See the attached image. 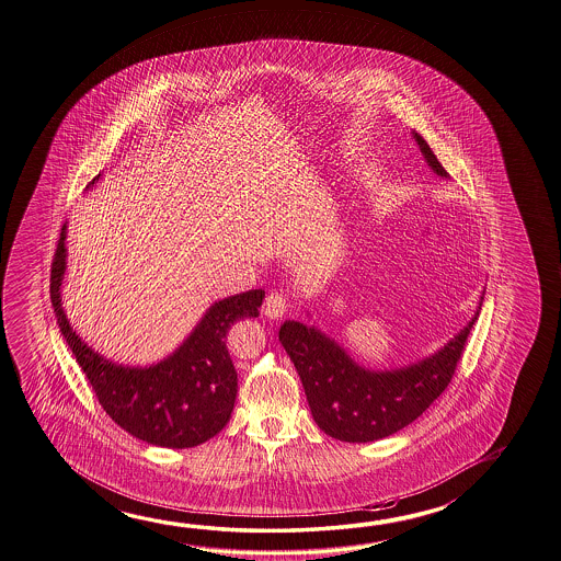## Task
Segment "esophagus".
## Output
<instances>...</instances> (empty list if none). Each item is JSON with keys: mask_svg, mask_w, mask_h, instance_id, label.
Masks as SVG:
<instances>
[{"mask_svg": "<svg viewBox=\"0 0 561 561\" xmlns=\"http://www.w3.org/2000/svg\"><path fill=\"white\" fill-rule=\"evenodd\" d=\"M288 310V296L280 290H273L268 293L265 298V305H263V314L271 320H278L283 318Z\"/></svg>", "mask_w": 561, "mask_h": 561, "instance_id": "1", "label": "esophagus"}]
</instances>
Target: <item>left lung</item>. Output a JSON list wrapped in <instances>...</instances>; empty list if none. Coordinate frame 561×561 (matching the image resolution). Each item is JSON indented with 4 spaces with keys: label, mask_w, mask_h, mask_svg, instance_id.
Wrapping results in <instances>:
<instances>
[{
    "label": "left lung",
    "mask_w": 561,
    "mask_h": 561,
    "mask_svg": "<svg viewBox=\"0 0 561 561\" xmlns=\"http://www.w3.org/2000/svg\"><path fill=\"white\" fill-rule=\"evenodd\" d=\"M425 162L438 178L448 173L425 138L413 130ZM479 306L469 324L438 347L435 354L393 369L357 364L334 337L320 328L286 320L278 340L295 364L318 427L346 443H369L408 427L445 391L465 350L470 328L479 320Z\"/></svg>",
    "instance_id": "8db88e82"
}]
</instances>
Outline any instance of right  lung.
<instances>
[{
	"label": "right lung",
	"mask_w": 561,
	"mask_h": 561,
	"mask_svg": "<svg viewBox=\"0 0 561 561\" xmlns=\"http://www.w3.org/2000/svg\"><path fill=\"white\" fill-rule=\"evenodd\" d=\"M101 175L87 185V192ZM65 241L67 224L53 259V308L62 337L108 417L133 437L156 447H197L215 437L231 419L237 398V371L225 337L237 320L259 317L265 290L253 288L214 302L190 336L160 362L150 366L118 364L89 346L72 330L62 308Z\"/></svg>",
	"instance_id": "right-lung-1"
}]
</instances>
